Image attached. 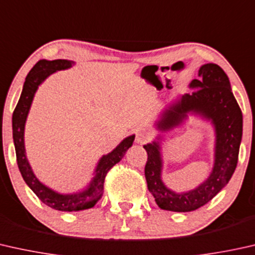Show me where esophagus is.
<instances>
[{
  "label": "esophagus",
  "instance_id": "1",
  "mask_svg": "<svg viewBox=\"0 0 255 255\" xmlns=\"http://www.w3.org/2000/svg\"><path fill=\"white\" fill-rule=\"evenodd\" d=\"M149 139V135L145 131H136L135 132V142L136 143H145Z\"/></svg>",
  "mask_w": 255,
  "mask_h": 255
}]
</instances>
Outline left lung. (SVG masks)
Here are the masks:
<instances>
[{
    "mask_svg": "<svg viewBox=\"0 0 255 255\" xmlns=\"http://www.w3.org/2000/svg\"><path fill=\"white\" fill-rule=\"evenodd\" d=\"M199 79L190 86L195 91L184 94L163 114L157 128L168 131L182 123L190 112L202 114L215 125V163L208 179L186 193H175L161 180L162 160L157 142L143 146L147 152L145 177L148 191L158 207L170 212H192L207 204L227 185L237 167L243 135V114L232 94L227 73L217 64L208 63L199 70Z\"/></svg>",
    "mask_w": 255,
    "mask_h": 255,
    "instance_id": "obj_1",
    "label": "left lung"
}]
</instances>
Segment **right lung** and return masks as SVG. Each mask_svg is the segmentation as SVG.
<instances>
[{
  "label": "right lung",
  "mask_w": 255,
  "mask_h": 255,
  "mask_svg": "<svg viewBox=\"0 0 255 255\" xmlns=\"http://www.w3.org/2000/svg\"><path fill=\"white\" fill-rule=\"evenodd\" d=\"M72 64L73 62L68 60L39 61L26 76L23 92H21L19 101H18L12 115V136L14 149H16L17 164L21 176H23L25 183L29 186V189L34 192L36 197L43 204L49 206L50 208L61 210V212H77V210H84L93 207L102 198L107 173L109 172L114 165L119 163L123 158L127 150L132 146L134 140V135L128 136L112 153L105 155L99 162L97 170H95V176L92 180L91 185L85 191L80 192V193L66 195L58 194L39 182L34 173H33L31 167H29L26 155H25V122H26L29 107H31L33 97H34V93L39 85L53 72L57 71V70L68 69Z\"/></svg>",
  "instance_id": "obj_1"
}]
</instances>
